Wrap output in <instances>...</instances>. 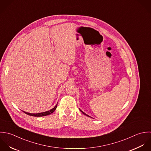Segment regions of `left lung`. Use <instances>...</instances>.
<instances>
[{"label": "left lung", "instance_id": "8db88e82", "mask_svg": "<svg viewBox=\"0 0 151 151\" xmlns=\"http://www.w3.org/2000/svg\"><path fill=\"white\" fill-rule=\"evenodd\" d=\"M81 112H82V113H83V114H85V115H86V116H88V115H87V114H86V113H84V112H83V111H82V110H81Z\"/></svg>", "mask_w": 151, "mask_h": 151}]
</instances>
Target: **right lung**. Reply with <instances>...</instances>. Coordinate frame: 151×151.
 I'll list each match as a JSON object with an SVG mask.
<instances>
[{
	"instance_id": "1",
	"label": "right lung",
	"mask_w": 151,
	"mask_h": 151,
	"mask_svg": "<svg viewBox=\"0 0 151 151\" xmlns=\"http://www.w3.org/2000/svg\"><path fill=\"white\" fill-rule=\"evenodd\" d=\"M57 104L54 107V108H53L52 109L49 110V111H45V112H43V113H37V114H31V113H27V112H25V111H23L24 113H26V114L27 115H29L31 116H34V117H42V116H47V115H50L51 114H52L55 110V109H57Z\"/></svg>"
}]
</instances>
